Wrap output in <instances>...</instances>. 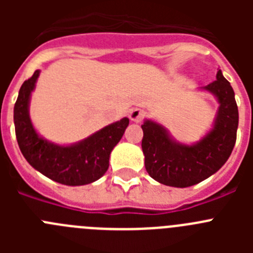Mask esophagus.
<instances>
[{"label": "esophagus", "instance_id": "34e87169", "mask_svg": "<svg viewBox=\"0 0 253 253\" xmlns=\"http://www.w3.org/2000/svg\"><path fill=\"white\" fill-rule=\"evenodd\" d=\"M144 115H146V113L142 110V109H133V110L130 111V114H129V118H130L131 122L134 123H140L143 120V118H144Z\"/></svg>", "mask_w": 253, "mask_h": 253}]
</instances>
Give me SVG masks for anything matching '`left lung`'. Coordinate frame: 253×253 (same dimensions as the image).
<instances>
[{"instance_id":"left-lung-1","label":"left lung","mask_w":253,"mask_h":253,"mask_svg":"<svg viewBox=\"0 0 253 253\" xmlns=\"http://www.w3.org/2000/svg\"><path fill=\"white\" fill-rule=\"evenodd\" d=\"M202 90L213 93L219 107L213 128L193 144L180 143L163 125L146 119L142 125L144 166L152 178L172 187H189L214 175L227 162L236 144L238 107L231 84L216 80Z\"/></svg>"}]
</instances>
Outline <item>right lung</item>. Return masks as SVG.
<instances>
[{"label": "right lung", "instance_id": "1", "mask_svg": "<svg viewBox=\"0 0 253 253\" xmlns=\"http://www.w3.org/2000/svg\"><path fill=\"white\" fill-rule=\"evenodd\" d=\"M40 71L22 84L13 107V123L20 151L37 171L50 180L68 186H81L99 180L109 169L114 147L129 125L128 118L106 125L90 137L73 144H55L35 130L29 114L31 92Z\"/></svg>", "mask_w": 253, "mask_h": 253}]
</instances>
